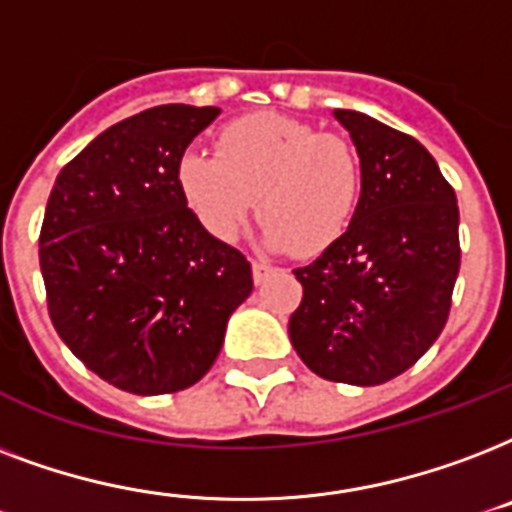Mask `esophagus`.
<instances>
[{"mask_svg": "<svg viewBox=\"0 0 512 512\" xmlns=\"http://www.w3.org/2000/svg\"><path fill=\"white\" fill-rule=\"evenodd\" d=\"M269 275H272V267H269V264H264V261H253V283L261 285Z\"/></svg>", "mask_w": 512, "mask_h": 512, "instance_id": "34e87169", "label": "esophagus"}]
</instances>
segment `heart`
Wrapping results in <instances>:
<instances>
[{
  "instance_id": "heart-1",
  "label": "heart",
  "mask_w": 512,
  "mask_h": 512,
  "mask_svg": "<svg viewBox=\"0 0 512 512\" xmlns=\"http://www.w3.org/2000/svg\"><path fill=\"white\" fill-rule=\"evenodd\" d=\"M176 184L213 240L235 243L256 208L267 248L315 256L350 229L363 173L344 138L280 114H251L221 130L216 154H181Z\"/></svg>"
}]
</instances>
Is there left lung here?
I'll return each instance as SVG.
<instances>
[{
    "instance_id": "obj_1",
    "label": "left lung",
    "mask_w": 512,
    "mask_h": 512,
    "mask_svg": "<svg viewBox=\"0 0 512 512\" xmlns=\"http://www.w3.org/2000/svg\"><path fill=\"white\" fill-rule=\"evenodd\" d=\"M358 149L363 194L350 229L307 267L288 320L293 350L328 382H390L441 336L459 275L457 194L417 138L336 109Z\"/></svg>"
}]
</instances>
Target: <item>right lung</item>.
Masks as SVG:
<instances>
[{"label": "right lung", "instance_id": "add662e5", "mask_svg": "<svg viewBox=\"0 0 512 512\" xmlns=\"http://www.w3.org/2000/svg\"><path fill=\"white\" fill-rule=\"evenodd\" d=\"M216 106L165 104L93 138L55 178L39 267L63 344L133 395L178 392L219 358L253 291L243 253L189 211L176 165Z\"/></svg>", "mask_w": 512, "mask_h": 512}]
</instances>
